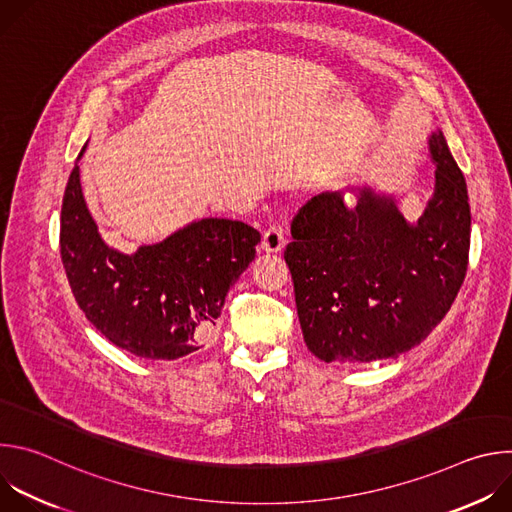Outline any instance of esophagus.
I'll list each match as a JSON object with an SVG mask.
<instances>
[{
  "label": "esophagus",
  "instance_id": "1",
  "mask_svg": "<svg viewBox=\"0 0 512 512\" xmlns=\"http://www.w3.org/2000/svg\"><path fill=\"white\" fill-rule=\"evenodd\" d=\"M263 251L267 253H277L285 247V229L281 225H269L267 231L263 233V241H261Z\"/></svg>",
  "mask_w": 512,
  "mask_h": 512
}]
</instances>
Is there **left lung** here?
Masks as SVG:
<instances>
[{
  "label": "left lung",
  "mask_w": 512,
  "mask_h": 512,
  "mask_svg": "<svg viewBox=\"0 0 512 512\" xmlns=\"http://www.w3.org/2000/svg\"><path fill=\"white\" fill-rule=\"evenodd\" d=\"M435 190L407 223L393 198L322 192L291 221L285 263L304 340L324 362H371L411 350L444 320L470 253L468 188L442 131L429 137Z\"/></svg>",
  "instance_id": "8db88e82"
}]
</instances>
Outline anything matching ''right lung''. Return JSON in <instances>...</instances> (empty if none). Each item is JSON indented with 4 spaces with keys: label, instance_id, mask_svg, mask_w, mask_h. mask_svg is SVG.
Masks as SVG:
<instances>
[{
    "label": "right lung",
    "instance_id": "1",
    "mask_svg": "<svg viewBox=\"0 0 512 512\" xmlns=\"http://www.w3.org/2000/svg\"><path fill=\"white\" fill-rule=\"evenodd\" d=\"M259 241V231L241 221L202 218L123 255L99 235L79 166L62 198L60 255L72 294L109 342L139 358L176 360L202 348Z\"/></svg>",
    "mask_w": 512,
    "mask_h": 512
}]
</instances>
